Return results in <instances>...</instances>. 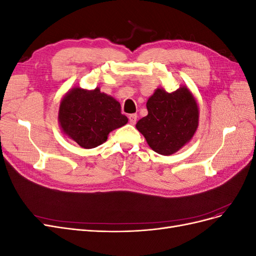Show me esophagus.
<instances>
[{"label":"esophagus","mask_w":256,"mask_h":256,"mask_svg":"<svg viewBox=\"0 0 256 256\" xmlns=\"http://www.w3.org/2000/svg\"><path fill=\"white\" fill-rule=\"evenodd\" d=\"M128 118H129V122H130V124H132V125H134V124L136 122L138 115H136V114H130V115L128 116Z\"/></svg>","instance_id":"34e87169"}]
</instances>
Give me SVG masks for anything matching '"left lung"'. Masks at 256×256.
<instances>
[{"label":"left lung","mask_w":256,"mask_h":256,"mask_svg":"<svg viewBox=\"0 0 256 256\" xmlns=\"http://www.w3.org/2000/svg\"><path fill=\"white\" fill-rule=\"evenodd\" d=\"M148 114L136 122L150 148L170 156L180 150L196 134L198 106L192 92L180 88L173 92L157 88L146 102Z\"/></svg>","instance_id":"left-lung-1"}]
</instances>
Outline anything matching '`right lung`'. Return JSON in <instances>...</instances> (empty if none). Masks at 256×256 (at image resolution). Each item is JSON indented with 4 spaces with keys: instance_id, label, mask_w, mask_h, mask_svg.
Listing matches in <instances>:
<instances>
[{
    "instance_id": "right-lung-1",
    "label": "right lung",
    "mask_w": 256,
    "mask_h": 256,
    "mask_svg": "<svg viewBox=\"0 0 256 256\" xmlns=\"http://www.w3.org/2000/svg\"><path fill=\"white\" fill-rule=\"evenodd\" d=\"M58 122L63 132L83 148H94L104 143L108 134L128 122L120 104L100 92L74 88L60 104Z\"/></svg>"
}]
</instances>
